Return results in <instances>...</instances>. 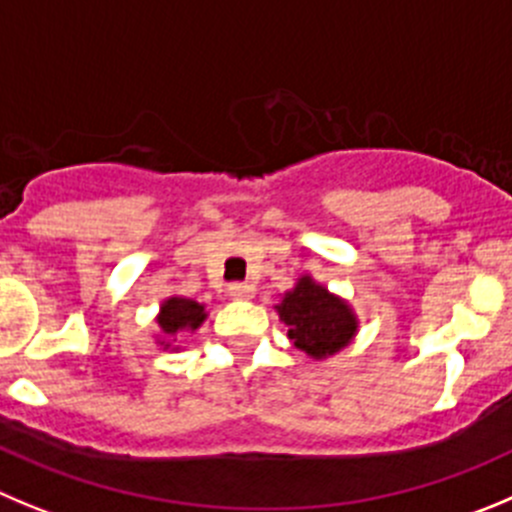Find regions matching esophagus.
<instances>
[{"mask_svg":"<svg viewBox=\"0 0 512 512\" xmlns=\"http://www.w3.org/2000/svg\"><path fill=\"white\" fill-rule=\"evenodd\" d=\"M229 295L237 300H250L255 295V285L250 283H232L229 285Z\"/></svg>","mask_w":512,"mask_h":512,"instance_id":"34e87169","label":"esophagus"}]
</instances>
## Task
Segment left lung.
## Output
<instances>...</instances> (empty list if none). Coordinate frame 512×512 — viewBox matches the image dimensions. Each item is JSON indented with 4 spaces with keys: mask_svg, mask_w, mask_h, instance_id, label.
<instances>
[{
    "mask_svg": "<svg viewBox=\"0 0 512 512\" xmlns=\"http://www.w3.org/2000/svg\"><path fill=\"white\" fill-rule=\"evenodd\" d=\"M278 310L295 346L313 358L341 351L356 333V318L348 305L310 278H300Z\"/></svg>",
    "mask_w": 512,
    "mask_h": 512,
    "instance_id": "8db88e82",
    "label": "left lung"
}]
</instances>
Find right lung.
I'll list each match as a JSON object with an SVG mask.
<instances>
[{
  "label": "right lung",
  "mask_w": 512,
  "mask_h": 512,
  "mask_svg": "<svg viewBox=\"0 0 512 512\" xmlns=\"http://www.w3.org/2000/svg\"><path fill=\"white\" fill-rule=\"evenodd\" d=\"M204 321V305L186 298H171L161 305L159 326L166 336H174L179 331H194Z\"/></svg>",
  "instance_id": "add662e5"
}]
</instances>
